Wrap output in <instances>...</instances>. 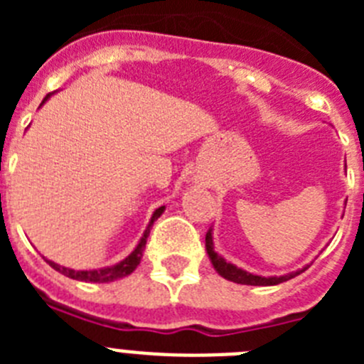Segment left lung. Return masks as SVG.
Returning <instances> with one entry per match:
<instances>
[{
  "mask_svg": "<svg viewBox=\"0 0 364 364\" xmlns=\"http://www.w3.org/2000/svg\"><path fill=\"white\" fill-rule=\"evenodd\" d=\"M211 228L210 231L205 233V252H208V257H210L211 264L213 268L217 269V273L220 277L228 279L231 282H237V284H247V286H275V284H281V282L290 281V279L297 277L301 275L302 272H306L308 266L304 268L297 269V272H291V273H286V275H281V277H260V275H253V273L246 272V269H240L237 268L235 264L231 262H226L224 257L218 255L215 252V246H213V233H211Z\"/></svg>",
  "mask_w": 364,
  "mask_h": 364,
  "instance_id": "1",
  "label": "left lung"
}]
</instances>
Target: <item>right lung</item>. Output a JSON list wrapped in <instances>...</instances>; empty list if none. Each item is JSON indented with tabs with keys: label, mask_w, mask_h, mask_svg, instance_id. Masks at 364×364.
Segmentation results:
<instances>
[{
	"label": "right lung",
	"mask_w": 364,
	"mask_h": 364,
	"mask_svg": "<svg viewBox=\"0 0 364 364\" xmlns=\"http://www.w3.org/2000/svg\"><path fill=\"white\" fill-rule=\"evenodd\" d=\"M50 95H53V92H49V95L45 96L43 102H41V105H43L45 102L50 98ZM164 210H166V205H160L159 210H154L153 217H151L149 224H147L146 231H144L142 239H140L138 246L134 247L133 253H129V255L125 257L124 260H120L118 264L107 266V268H98V269H80V272H78V269H70V268H65V266L56 264V262H53V260H47V259H45V260L49 262L50 268H54L56 272H60L62 275H65V277L76 279V281L112 282V281H117V279L127 277V275H131V273L136 269V266L140 264V259H142V253H144V250H146L147 237H149V231H151V228H153V222L164 213Z\"/></svg>",
	"instance_id": "right-lung-1"
}]
</instances>
